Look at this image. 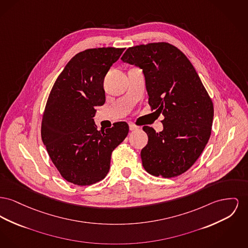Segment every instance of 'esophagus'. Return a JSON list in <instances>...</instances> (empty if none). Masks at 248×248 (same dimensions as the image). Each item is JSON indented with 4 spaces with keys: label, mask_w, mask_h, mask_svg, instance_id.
I'll return each instance as SVG.
<instances>
[{
    "label": "esophagus",
    "mask_w": 248,
    "mask_h": 248,
    "mask_svg": "<svg viewBox=\"0 0 248 248\" xmlns=\"http://www.w3.org/2000/svg\"><path fill=\"white\" fill-rule=\"evenodd\" d=\"M129 129H130V131H135V130H138L139 127L133 124H129Z\"/></svg>",
    "instance_id": "34e87169"
}]
</instances>
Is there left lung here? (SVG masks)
I'll return each instance as SVG.
<instances>
[{
	"label": "left lung",
	"mask_w": 248,
	"mask_h": 248,
	"mask_svg": "<svg viewBox=\"0 0 248 248\" xmlns=\"http://www.w3.org/2000/svg\"><path fill=\"white\" fill-rule=\"evenodd\" d=\"M121 60L142 69L149 104L164 116L159 133L143 127V168L163 178L186 172L203 152L214 120V105L199 75L180 49L164 42L129 47Z\"/></svg>",
	"instance_id": "1"
}]
</instances>
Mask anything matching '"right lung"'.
Masks as SVG:
<instances>
[{"label": "right lung", "mask_w": 248, "mask_h": 248, "mask_svg": "<svg viewBox=\"0 0 248 248\" xmlns=\"http://www.w3.org/2000/svg\"><path fill=\"white\" fill-rule=\"evenodd\" d=\"M124 48H90L75 55L55 81L46 105L41 137L61 175L77 186L103 180L112 151L126 138L125 122L97 130L94 107L106 101L104 78Z\"/></svg>", "instance_id": "1"}]
</instances>
